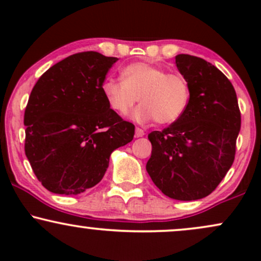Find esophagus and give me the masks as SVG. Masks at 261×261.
<instances>
[{
	"label": "esophagus",
	"instance_id": "obj_1",
	"mask_svg": "<svg viewBox=\"0 0 261 261\" xmlns=\"http://www.w3.org/2000/svg\"><path fill=\"white\" fill-rule=\"evenodd\" d=\"M143 135H145V131H143L141 127H136V130H135V136H136V137H142Z\"/></svg>",
	"mask_w": 261,
	"mask_h": 261
}]
</instances>
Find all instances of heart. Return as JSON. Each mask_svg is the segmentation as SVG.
Instances as JSON below:
<instances>
[{"mask_svg":"<svg viewBox=\"0 0 261 261\" xmlns=\"http://www.w3.org/2000/svg\"><path fill=\"white\" fill-rule=\"evenodd\" d=\"M122 81L109 79L101 91L108 106L119 116H127L139 101L140 122L174 124L184 115L190 101V86L181 73L147 62H134L121 70Z\"/></svg>","mask_w":261,"mask_h":261,"instance_id":"obj_1","label":"heart"}]
</instances>
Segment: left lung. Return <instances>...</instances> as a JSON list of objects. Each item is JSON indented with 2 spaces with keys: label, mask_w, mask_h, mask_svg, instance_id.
Here are the masks:
<instances>
[{
  "label": "left lung",
  "mask_w": 261,
  "mask_h": 261,
  "mask_svg": "<svg viewBox=\"0 0 261 261\" xmlns=\"http://www.w3.org/2000/svg\"><path fill=\"white\" fill-rule=\"evenodd\" d=\"M175 64L190 86V101L178 121L148 135L146 169L164 195L190 201L210 195L232 167L241 110L232 83L214 65L185 54Z\"/></svg>",
  "instance_id": "obj_1"
}]
</instances>
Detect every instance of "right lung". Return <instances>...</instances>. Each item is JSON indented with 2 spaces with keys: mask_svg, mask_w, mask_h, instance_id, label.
Wrapping results in <instances>:
<instances>
[{
  "mask_svg": "<svg viewBox=\"0 0 261 261\" xmlns=\"http://www.w3.org/2000/svg\"><path fill=\"white\" fill-rule=\"evenodd\" d=\"M116 58L68 56L44 72L24 112L25 155L41 185L79 195L97 185L114 149L131 142L135 125L110 109L103 82Z\"/></svg>",
  "mask_w": 261,
  "mask_h": 261,
  "instance_id": "obj_1",
  "label": "right lung"
}]
</instances>
